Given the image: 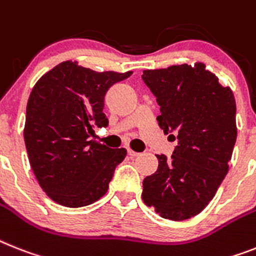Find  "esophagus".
I'll return each mask as SVG.
<instances>
[{"instance_id": "esophagus-1", "label": "esophagus", "mask_w": 256, "mask_h": 256, "mask_svg": "<svg viewBox=\"0 0 256 256\" xmlns=\"http://www.w3.org/2000/svg\"><path fill=\"white\" fill-rule=\"evenodd\" d=\"M128 156H130V157H137V156H140V153H137V152L132 150V149L128 148Z\"/></svg>"}]
</instances>
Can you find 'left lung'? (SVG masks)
<instances>
[{
    "mask_svg": "<svg viewBox=\"0 0 256 256\" xmlns=\"http://www.w3.org/2000/svg\"><path fill=\"white\" fill-rule=\"evenodd\" d=\"M142 81L161 107L160 128L178 138L171 158L157 154V171L142 182V200L164 218H191L229 171L237 140L233 92L202 62L144 70Z\"/></svg>",
    "mask_w": 256,
    "mask_h": 256,
    "instance_id": "obj_1",
    "label": "left lung"
}]
</instances>
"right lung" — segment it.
<instances>
[{
  "label": "right lung",
  "mask_w": 256,
  "mask_h": 256,
  "mask_svg": "<svg viewBox=\"0 0 256 256\" xmlns=\"http://www.w3.org/2000/svg\"><path fill=\"white\" fill-rule=\"evenodd\" d=\"M132 72H95L64 61L47 72L30 94L24 144L38 183L57 204H92L108 190L116 166L126 156L95 140V126H107L104 95Z\"/></svg>",
  "instance_id": "1"
}]
</instances>
